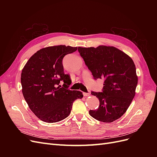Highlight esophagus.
Segmentation results:
<instances>
[{
	"instance_id": "esophagus-1",
	"label": "esophagus",
	"mask_w": 157,
	"mask_h": 157,
	"mask_svg": "<svg viewBox=\"0 0 157 157\" xmlns=\"http://www.w3.org/2000/svg\"><path fill=\"white\" fill-rule=\"evenodd\" d=\"M83 95H84V96H85V97H87V96H89L90 95V94L88 92V93H86V92H83Z\"/></svg>"
}]
</instances>
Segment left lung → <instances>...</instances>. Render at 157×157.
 I'll return each instance as SVG.
<instances>
[{
	"mask_svg": "<svg viewBox=\"0 0 157 157\" xmlns=\"http://www.w3.org/2000/svg\"><path fill=\"white\" fill-rule=\"evenodd\" d=\"M78 50L94 78L104 80L101 92H91L98 98L99 106L96 110H90L89 114L103 122L117 120L125 113L136 94L137 77L134 61L113 46L78 47Z\"/></svg>",
	"mask_w": 157,
	"mask_h": 157,
	"instance_id": "1",
	"label": "left lung"
}]
</instances>
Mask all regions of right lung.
<instances>
[{"label":"right lung","mask_w":157,"mask_h":157,"mask_svg":"<svg viewBox=\"0 0 157 157\" xmlns=\"http://www.w3.org/2000/svg\"><path fill=\"white\" fill-rule=\"evenodd\" d=\"M77 50V47L65 45L42 48L31 57L22 70L23 97L33 113L42 121L63 120L71 113L75 100L83 97L81 92L69 89L70 77L64 73L62 63L65 55Z\"/></svg>","instance_id":"1"}]
</instances>
